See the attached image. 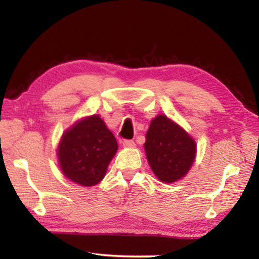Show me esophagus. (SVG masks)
<instances>
[{"label": "esophagus", "mask_w": 259, "mask_h": 259, "mask_svg": "<svg viewBox=\"0 0 259 259\" xmlns=\"http://www.w3.org/2000/svg\"><path fill=\"white\" fill-rule=\"evenodd\" d=\"M122 145L126 148H133L135 147V142L134 140H123V142H122Z\"/></svg>", "instance_id": "obj_1"}]
</instances>
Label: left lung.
I'll return each mask as SVG.
<instances>
[{
	"label": "left lung",
	"mask_w": 259,
	"mask_h": 259,
	"mask_svg": "<svg viewBox=\"0 0 259 259\" xmlns=\"http://www.w3.org/2000/svg\"><path fill=\"white\" fill-rule=\"evenodd\" d=\"M144 148L152 171L165 184L185 177L196 155L195 140L164 114L151 121Z\"/></svg>",
	"instance_id": "1"
}]
</instances>
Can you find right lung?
<instances>
[{"label":"right lung","mask_w":259,"mask_h":259,"mask_svg":"<svg viewBox=\"0 0 259 259\" xmlns=\"http://www.w3.org/2000/svg\"><path fill=\"white\" fill-rule=\"evenodd\" d=\"M117 143L97 114L76 121L63 134L57 148L64 176L77 185L90 187L103 181Z\"/></svg>","instance_id":"right-lung-1"}]
</instances>
